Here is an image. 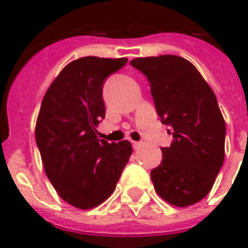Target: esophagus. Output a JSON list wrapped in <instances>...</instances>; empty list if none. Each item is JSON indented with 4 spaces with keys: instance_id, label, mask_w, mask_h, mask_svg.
I'll list each match as a JSON object with an SVG mask.
<instances>
[{
    "instance_id": "obj_1",
    "label": "esophagus",
    "mask_w": 248,
    "mask_h": 248,
    "mask_svg": "<svg viewBox=\"0 0 248 248\" xmlns=\"http://www.w3.org/2000/svg\"><path fill=\"white\" fill-rule=\"evenodd\" d=\"M132 146H134V149H140L143 143L142 142H132Z\"/></svg>"
}]
</instances>
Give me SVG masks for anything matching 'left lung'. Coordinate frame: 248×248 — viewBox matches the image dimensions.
Returning a JSON list of instances; mask_svg holds the SVG:
<instances>
[{
    "instance_id": "1",
    "label": "left lung",
    "mask_w": 248,
    "mask_h": 248,
    "mask_svg": "<svg viewBox=\"0 0 248 248\" xmlns=\"http://www.w3.org/2000/svg\"><path fill=\"white\" fill-rule=\"evenodd\" d=\"M131 65L147 78L161 123L173 129L150 173L154 188L170 205H194L210 192L224 162L227 128L217 98L186 58L139 57Z\"/></svg>"
}]
</instances>
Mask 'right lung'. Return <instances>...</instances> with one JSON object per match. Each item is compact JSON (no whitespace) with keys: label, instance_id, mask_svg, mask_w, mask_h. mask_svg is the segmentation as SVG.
Returning <instances> with one entry per match:
<instances>
[{"label":"right lung","instance_id":"add662e5","mask_svg":"<svg viewBox=\"0 0 248 248\" xmlns=\"http://www.w3.org/2000/svg\"><path fill=\"white\" fill-rule=\"evenodd\" d=\"M127 58L81 57L58 74L43 97L35 140L46 176L58 195L78 209H93L113 194L132 154L128 140L108 143L95 129L105 117L106 78Z\"/></svg>","mask_w":248,"mask_h":248}]
</instances>
